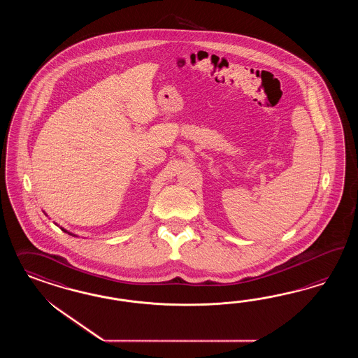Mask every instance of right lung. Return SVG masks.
<instances>
[{
    "mask_svg": "<svg viewBox=\"0 0 358 358\" xmlns=\"http://www.w3.org/2000/svg\"><path fill=\"white\" fill-rule=\"evenodd\" d=\"M62 228V227H60ZM62 229H63V231H64V232H66V234H69V235H72V234H71V232H68V231H66V229H64V228H62Z\"/></svg>",
    "mask_w": 358,
    "mask_h": 358,
    "instance_id": "add662e5",
    "label": "right lung"
}]
</instances>
